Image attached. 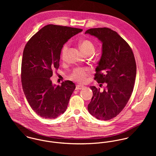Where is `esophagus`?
Wrapping results in <instances>:
<instances>
[{
	"label": "esophagus",
	"instance_id": "34e87169",
	"mask_svg": "<svg viewBox=\"0 0 156 156\" xmlns=\"http://www.w3.org/2000/svg\"><path fill=\"white\" fill-rule=\"evenodd\" d=\"M85 87L82 86V85H77L76 87V90H80V89H83Z\"/></svg>",
	"mask_w": 156,
	"mask_h": 156
}]
</instances>
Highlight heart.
I'll return each mask as SVG.
<instances>
[{
	"mask_svg": "<svg viewBox=\"0 0 156 156\" xmlns=\"http://www.w3.org/2000/svg\"><path fill=\"white\" fill-rule=\"evenodd\" d=\"M79 47L81 51L85 55L92 54L94 51V45L88 40H82L79 41ZM68 50V44L66 43L63 45L61 51V57L62 60H64L67 55ZM89 70L87 68H76L70 75V78L77 82H83L87 77Z\"/></svg>",
	"mask_w": 156,
	"mask_h": 156,
	"instance_id": "heart-1",
	"label": "heart"
}]
</instances>
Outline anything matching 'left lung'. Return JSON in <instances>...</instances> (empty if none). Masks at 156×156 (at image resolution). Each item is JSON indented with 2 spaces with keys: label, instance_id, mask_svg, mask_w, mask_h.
<instances>
[{
  "label": "left lung",
  "instance_id": "left-lung-1",
  "mask_svg": "<svg viewBox=\"0 0 156 156\" xmlns=\"http://www.w3.org/2000/svg\"><path fill=\"white\" fill-rule=\"evenodd\" d=\"M85 34L94 36L102 43L94 79L107 85L103 92L95 87H90L93 96L88 110L98 119L109 120L122 111L133 90L136 76L133 53L128 43L109 28L89 29Z\"/></svg>",
  "mask_w": 156,
  "mask_h": 156
}]
</instances>
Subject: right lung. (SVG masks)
<instances>
[{
	"label": "right lung",
	"mask_w": 156,
	"mask_h": 156,
	"mask_svg": "<svg viewBox=\"0 0 156 156\" xmlns=\"http://www.w3.org/2000/svg\"><path fill=\"white\" fill-rule=\"evenodd\" d=\"M83 30L48 24L37 32L24 48L22 83L26 98L34 111L45 119H55L67 109L76 88L70 80L53 85L50 77L59 67L63 45Z\"/></svg>",
	"instance_id": "1"
}]
</instances>
